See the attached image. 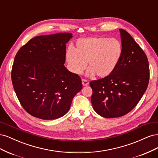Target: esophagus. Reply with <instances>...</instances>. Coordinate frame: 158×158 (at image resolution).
Masks as SVG:
<instances>
[{
  "label": "esophagus",
  "instance_id": "34e87169",
  "mask_svg": "<svg viewBox=\"0 0 158 158\" xmlns=\"http://www.w3.org/2000/svg\"><path fill=\"white\" fill-rule=\"evenodd\" d=\"M82 84H83L84 86H85V85H88V84H89L88 81L87 80H85V79L82 80Z\"/></svg>",
  "mask_w": 158,
  "mask_h": 158
}]
</instances>
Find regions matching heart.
<instances>
[{
	"label": "heart",
	"mask_w": 158,
	"mask_h": 158,
	"mask_svg": "<svg viewBox=\"0 0 158 158\" xmlns=\"http://www.w3.org/2000/svg\"><path fill=\"white\" fill-rule=\"evenodd\" d=\"M123 55V45L116 38L88 37L76 41L75 49L69 47L65 54L69 70L80 74L88 63L87 74L106 78L112 74Z\"/></svg>",
	"instance_id": "heart-1"
}]
</instances>
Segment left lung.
Returning a JSON list of instances; mask_svg holds the SVG:
<instances>
[{"label": "left lung", "instance_id": "1", "mask_svg": "<svg viewBox=\"0 0 158 158\" xmlns=\"http://www.w3.org/2000/svg\"><path fill=\"white\" fill-rule=\"evenodd\" d=\"M121 33L123 55L107 77L91 81L94 111L106 118L122 117L132 111L144 95L150 80L147 56L127 31Z\"/></svg>", "mask_w": 158, "mask_h": 158}]
</instances>
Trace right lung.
Here are the masks:
<instances>
[{"label":"right lung","instance_id":"add662e5","mask_svg":"<svg viewBox=\"0 0 158 158\" xmlns=\"http://www.w3.org/2000/svg\"><path fill=\"white\" fill-rule=\"evenodd\" d=\"M70 33L32 38L19 49L11 72L12 85L22 107L44 120L63 117L82 88L81 78L64 66Z\"/></svg>","mask_w":158,"mask_h":158}]
</instances>
